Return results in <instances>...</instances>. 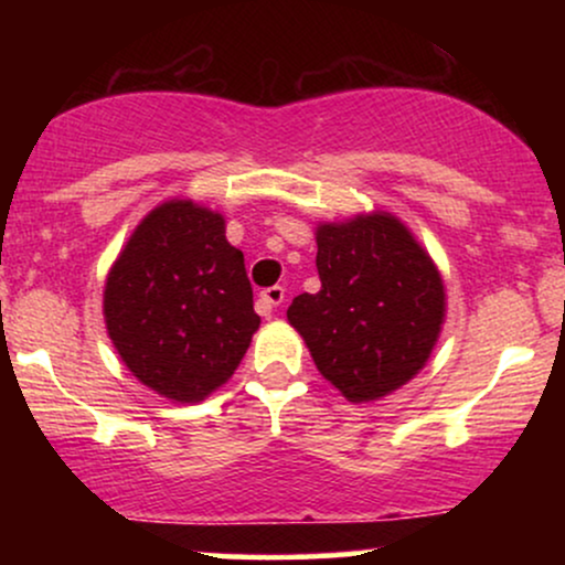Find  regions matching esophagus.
<instances>
[{
  "mask_svg": "<svg viewBox=\"0 0 565 565\" xmlns=\"http://www.w3.org/2000/svg\"><path fill=\"white\" fill-rule=\"evenodd\" d=\"M281 302H284V287L263 289L260 295H257V313L270 316V313H274L276 305H281Z\"/></svg>",
  "mask_w": 565,
  "mask_h": 565,
  "instance_id": "esophagus-1",
  "label": "esophagus"
}]
</instances>
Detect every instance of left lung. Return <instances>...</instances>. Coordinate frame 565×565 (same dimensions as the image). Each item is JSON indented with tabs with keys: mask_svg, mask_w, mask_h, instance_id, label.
<instances>
[{
	"mask_svg": "<svg viewBox=\"0 0 565 565\" xmlns=\"http://www.w3.org/2000/svg\"><path fill=\"white\" fill-rule=\"evenodd\" d=\"M321 289L287 310L313 364L350 404L380 401L417 377L446 319L438 265L393 212L316 225Z\"/></svg>",
	"mask_w": 565,
	"mask_h": 565,
	"instance_id": "left-lung-1",
	"label": "left lung"
}]
</instances>
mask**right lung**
<instances>
[{
  "mask_svg": "<svg viewBox=\"0 0 565 565\" xmlns=\"http://www.w3.org/2000/svg\"><path fill=\"white\" fill-rule=\"evenodd\" d=\"M103 319L125 366L172 404H199L242 364L260 316L225 217L167 199L140 220L103 289Z\"/></svg>",
  "mask_w": 565,
  "mask_h": 565,
  "instance_id": "1",
  "label": "right lung"
}]
</instances>
